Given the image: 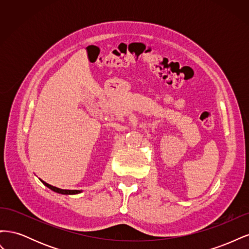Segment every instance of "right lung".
I'll return each instance as SVG.
<instances>
[{"mask_svg": "<svg viewBox=\"0 0 249 249\" xmlns=\"http://www.w3.org/2000/svg\"><path fill=\"white\" fill-rule=\"evenodd\" d=\"M41 180V179H40ZM41 182L43 183L44 186H47L48 188H50L51 190L55 191L57 193H60V194H66V195H72V194H78V193H81L82 191L81 190H64V189H60V188H57V187H54L52 186L46 182H43V180H41Z\"/></svg>", "mask_w": 249, "mask_h": 249, "instance_id": "1", "label": "right lung"}]
</instances>
